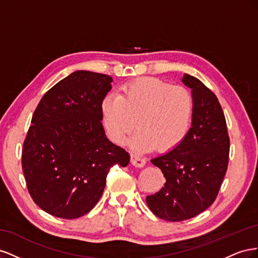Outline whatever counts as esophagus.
<instances>
[{
	"instance_id": "obj_1",
	"label": "esophagus",
	"mask_w": 258,
	"mask_h": 258,
	"mask_svg": "<svg viewBox=\"0 0 258 258\" xmlns=\"http://www.w3.org/2000/svg\"><path fill=\"white\" fill-rule=\"evenodd\" d=\"M130 161L132 165H134L135 167H138V168H142L144 167L145 165V159L142 158L141 156H139L138 154H131V158H130Z\"/></svg>"
}]
</instances>
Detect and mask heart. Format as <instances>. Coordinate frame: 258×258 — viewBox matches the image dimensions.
Returning a JSON list of instances; mask_svg holds the SVG:
<instances>
[{
    "label": "heart",
    "instance_id": "obj_1",
    "mask_svg": "<svg viewBox=\"0 0 258 258\" xmlns=\"http://www.w3.org/2000/svg\"><path fill=\"white\" fill-rule=\"evenodd\" d=\"M101 113L114 142H123L137 124L132 145L146 150L156 144L166 151L176 146L188 131L192 98L183 86L145 77L123 85L118 97L104 98Z\"/></svg>",
    "mask_w": 258,
    "mask_h": 258
}]
</instances>
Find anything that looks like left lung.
<instances>
[{
  "instance_id": "left-lung-1",
  "label": "left lung",
  "mask_w": 258,
  "mask_h": 258,
  "mask_svg": "<svg viewBox=\"0 0 258 258\" xmlns=\"http://www.w3.org/2000/svg\"><path fill=\"white\" fill-rule=\"evenodd\" d=\"M182 82L191 88V128L173 150L151 160L166 183L146 197L152 212L169 222L189 220L212 205L229 161L227 124L216 96L191 75Z\"/></svg>"
}]
</instances>
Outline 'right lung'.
<instances>
[{
    "label": "right lung",
    "mask_w": 258,
    "mask_h": 258,
    "mask_svg": "<svg viewBox=\"0 0 258 258\" xmlns=\"http://www.w3.org/2000/svg\"><path fill=\"white\" fill-rule=\"evenodd\" d=\"M112 77L76 71L45 93L22 148L30 196L45 212L66 220L87 214L101 198L110 169L130 156L105 137L101 104Z\"/></svg>",
    "instance_id": "1"
}]
</instances>
